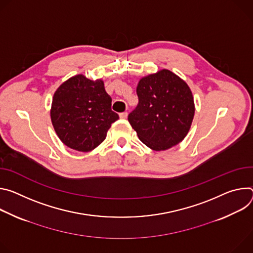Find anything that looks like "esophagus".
<instances>
[{
  "label": "esophagus",
  "mask_w": 253,
  "mask_h": 253,
  "mask_svg": "<svg viewBox=\"0 0 253 253\" xmlns=\"http://www.w3.org/2000/svg\"><path fill=\"white\" fill-rule=\"evenodd\" d=\"M120 118H121V119H123V120L126 119V118H127V112H126V111L122 112V114H120Z\"/></svg>",
  "instance_id": "1"
}]
</instances>
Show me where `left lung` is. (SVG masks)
Listing matches in <instances>:
<instances>
[{
    "label": "left lung",
    "instance_id": "obj_1",
    "mask_svg": "<svg viewBox=\"0 0 253 253\" xmlns=\"http://www.w3.org/2000/svg\"><path fill=\"white\" fill-rule=\"evenodd\" d=\"M136 93L138 104L127 120L138 138L157 152L181 143L195 115L194 97L186 81L161 69L139 79Z\"/></svg>",
    "mask_w": 253,
    "mask_h": 253
}]
</instances>
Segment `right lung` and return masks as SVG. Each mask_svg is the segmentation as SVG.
Masks as SVG:
<instances>
[{
  "mask_svg": "<svg viewBox=\"0 0 253 253\" xmlns=\"http://www.w3.org/2000/svg\"><path fill=\"white\" fill-rule=\"evenodd\" d=\"M50 118L56 134L68 148L90 152L106 137L119 115L111 110V97L101 79L77 74L56 89Z\"/></svg>",
  "mask_w": 253,
  "mask_h": 253,
  "instance_id": "right-lung-1",
  "label": "right lung"
}]
</instances>
